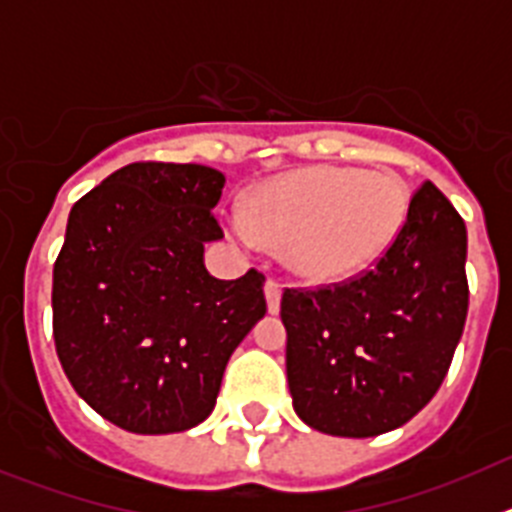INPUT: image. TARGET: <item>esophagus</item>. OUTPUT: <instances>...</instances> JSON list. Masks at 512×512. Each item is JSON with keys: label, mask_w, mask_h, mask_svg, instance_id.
I'll return each instance as SVG.
<instances>
[{"label": "esophagus", "mask_w": 512, "mask_h": 512, "mask_svg": "<svg viewBox=\"0 0 512 512\" xmlns=\"http://www.w3.org/2000/svg\"><path fill=\"white\" fill-rule=\"evenodd\" d=\"M264 295H266V307H269V312L271 315H277L279 302H282V284H279L277 279H266Z\"/></svg>", "instance_id": "obj_1"}]
</instances>
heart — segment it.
Masks as SVG:
<instances>
[{"mask_svg":"<svg viewBox=\"0 0 512 512\" xmlns=\"http://www.w3.org/2000/svg\"><path fill=\"white\" fill-rule=\"evenodd\" d=\"M410 215V189L392 171L307 166L271 176L251 192L248 212L228 215L243 246L284 248L310 284H341L390 253Z\"/></svg>","mask_w":512,"mask_h":512,"instance_id":"1","label":"heart"}]
</instances>
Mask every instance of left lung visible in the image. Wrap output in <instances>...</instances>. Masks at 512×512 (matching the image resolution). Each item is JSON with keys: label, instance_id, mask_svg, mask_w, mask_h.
<instances>
[{"label": "left lung", "instance_id": "8db88e82", "mask_svg": "<svg viewBox=\"0 0 512 512\" xmlns=\"http://www.w3.org/2000/svg\"><path fill=\"white\" fill-rule=\"evenodd\" d=\"M467 225L425 182L390 253L336 287L287 289V382L295 413L328 436L395 431L431 402L469 307Z\"/></svg>", "mask_w": 512, "mask_h": 512}]
</instances>
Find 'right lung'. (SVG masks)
<instances>
[{
  "label": "right lung",
  "mask_w": 512,
  "mask_h": 512,
  "mask_svg": "<svg viewBox=\"0 0 512 512\" xmlns=\"http://www.w3.org/2000/svg\"><path fill=\"white\" fill-rule=\"evenodd\" d=\"M225 176L130 164L71 207L53 266V338L76 395L130 433L189 431L212 413L230 354L266 315L264 274L215 279L205 243Z\"/></svg>",
  "instance_id": "add662e5"
}]
</instances>
